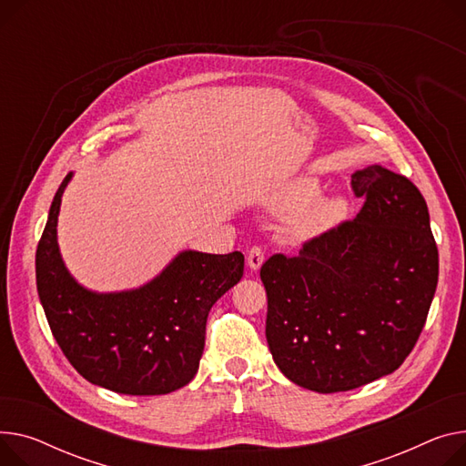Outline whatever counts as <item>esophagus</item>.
<instances>
[{
  "label": "esophagus",
  "mask_w": 466,
  "mask_h": 466,
  "mask_svg": "<svg viewBox=\"0 0 466 466\" xmlns=\"http://www.w3.org/2000/svg\"><path fill=\"white\" fill-rule=\"evenodd\" d=\"M262 264H264V251L260 249V247H253L249 255H247V266H249L253 271H257V269H260Z\"/></svg>",
  "instance_id": "1"
}]
</instances>
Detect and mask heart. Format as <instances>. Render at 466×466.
Wrapping results in <instances>:
<instances>
[{
	"label": "heart",
	"mask_w": 466,
	"mask_h": 466,
	"mask_svg": "<svg viewBox=\"0 0 466 466\" xmlns=\"http://www.w3.org/2000/svg\"><path fill=\"white\" fill-rule=\"evenodd\" d=\"M319 191V181L311 177H301L289 191L273 198V209H290L285 219V234L289 239L303 243L320 238L347 217L349 204L343 197H322Z\"/></svg>",
	"instance_id": "b5f03b06"
}]
</instances>
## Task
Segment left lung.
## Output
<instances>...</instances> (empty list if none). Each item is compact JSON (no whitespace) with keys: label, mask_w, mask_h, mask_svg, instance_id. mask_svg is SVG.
<instances>
[{"label":"left lung","mask_w":466,"mask_h":466,"mask_svg":"<svg viewBox=\"0 0 466 466\" xmlns=\"http://www.w3.org/2000/svg\"><path fill=\"white\" fill-rule=\"evenodd\" d=\"M352 189L365 197L354 221L260 269L273 361L319 393L393 373L412 352L439 283V249L416 185L373 165L352 174Z\"/></svg>","instance_id":"obj_1"}]
</instances>
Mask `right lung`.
<instances>
[{"mask_svg":"<svg viewBox=\"0 0 466 466\" xmlns=\"http://www.w3.org/2000/svg\"><path fill=\"white\" fill-rule=\"evenodd\" d=\"M61 181L35 255L37 292L59 349L91 384L126 395L187 386L204 352L209 309L239 283L243 255L177 253L151 281L121 292L82 287L57 245Z\"/></svg>","mask_w":466,"mask_h":466,"instance_id":"obj_1","label":"right lung"}]
</instances>
